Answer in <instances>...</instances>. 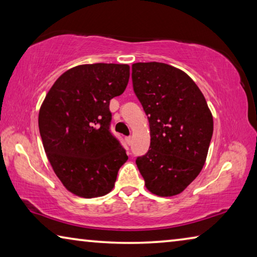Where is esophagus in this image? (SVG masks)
I'll list each match as a JSON object with an SVG mask.
<instances>
[{
	"mask_svg": "<svg viewBox=\"0 0 257 257\" xmlns=\"http://www.w3.org/2000/svg\"><path fill=\"white\" fill-rule=\"evenodd\" d=\"M125 141H127V144H128V145H132V142H133V137H132V136H129V137H127V138H125Z\"/></svg>",
	"mask_w": 257,
	"mask_h": 257,
	"instance_id": "esophagus-1",
	"label": "esophagus"
}]
</instances>
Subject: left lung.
I'll return each mask as SVG.
<instances>
[{
  "mask_svg": "<svg viewBox=\"0 0 257 257\" xmlns=\"http://www.w3.org/2000/svg\"><path fill=\"white\" fill-rule=\"evenodd\" d=\"M134 92L150 122L151 145L136 164L152 194L175 196L202 171L213 135V116L194 80L161 62L133 64Z\"/></svg>",
  "mask_w": 257,
  "mask_h": 257,
  "instance_id": "obj_1",
  "label": "left lung"
}]
</instances>
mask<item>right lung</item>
<instances>
[{"mask_svg":"<svg viewBox=\"0 0 257 257\" xmlns=\"http://www.w3.org/2000/svg\"><path fill=\"white\" fill-rule=\"evenodd\" d=\"M128 64L94 63L62 73L42 103L38 127L47 159L62 185L79 197L113 189L128 156L110 132V101L128 85Z\"/></svg>","mask_w":257,"mask_h":257,"instance_id":"right-lung-1","label":"right lung"}]
</instances>
